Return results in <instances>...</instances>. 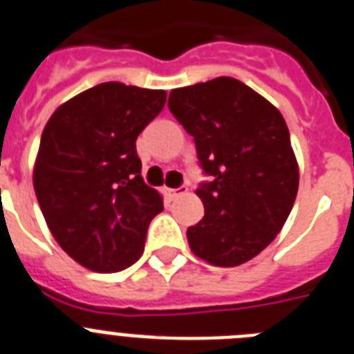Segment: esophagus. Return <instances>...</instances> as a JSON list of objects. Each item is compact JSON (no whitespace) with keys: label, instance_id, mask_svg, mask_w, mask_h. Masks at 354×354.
<instances>
[{"label":"esophagus","instance_id":"esophagus-1","mask_svg":"<svg viewBox=\"0 0 354 354\" xmlns=\"http://www.w3.org/2000/svg\"><path fill=\"white\" fill-rule=\"evenodd\" d=\"M165 194L168 198H175L179 197V195L188 194V188L186 186H180V188H165Z\"/></svg>","mask_w":354,"mask_h":354}]
</instances>
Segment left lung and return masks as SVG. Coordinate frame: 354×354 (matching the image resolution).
Returning a JSON list of instances; mask_svg holds the SVG:
<instances>
[{
    "label": "left lung",
    "mask_w": 354,
    "mask_h": 354,
    "mask_svg": "<svg viewBox=\"0 0 354 354\" xmlns=\"http://www.w3.org/2000/svg\"><path fill=\"white\" fill-rule=\"evenodd\" d=\"M168 108L194 136L212 183L195 194L201 223L188 244L212 266L251 261L282 230L299 192V162L282 113L239 79L215 77L170 92Z\"/></svg>",
    "instance_id": "left-lung-1"
}]
</instances>
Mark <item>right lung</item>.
Listing matches in <instances>:
<instances>
[{"instance_id":"right-lung-1","label":"right lung","mask_w":354,"mask_h":354,"mask_svg":"<svg viewBox=\"0 0 354 354\" xmlns=\"http://www.w3.org/2000/svg\"><path fill=\"white\" fill-rule=\"evenodd\" d=\"M165 103V90L110 81L46 122L34 165L37 203L57 244L86 270H127L145 251L162 197L142 180L136 141Z\"/></svg>"}]
</instances>
